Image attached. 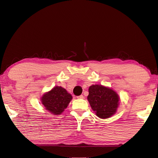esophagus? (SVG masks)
Segmentation results:
<instances>
[{
    "mask_svg": "<svg viewBox=\"0 0 158 158\" xmlns=\"http://www.w3.org/2000/svg\"><path fill=\"white\" fill-rule=\"evenodd\" d=\"M84 95H79V96H77V98H78V99H84Z\"/></svg>",
    "mask_w": 158,
    "mask_h": 158,
    "instance_id": "34e87169",
    "label": "esophagus"
}]
</instances>
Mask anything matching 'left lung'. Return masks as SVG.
I'll return each mask as SVG.
<instances>
[{
  "label": "left lung",
  "mask_w": 158,
  "mask_h": 158,
  "mask_svg": "<svg viewBox=\"0 0 158 158\" xmlns=\"http://www.w3.org/2000/svg\"><path fill=\"white\" fill-rule=\"evenodd\" d=\"M88 100L97 116L107 118L115 113L119 98L113 89L102 85H92L89 88Z\"/></svg>",
  "instance_id": "obj_1"
}]
</instances>
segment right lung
<instances>
[{"mask_svg":"<svg viewBox=\"0 0 158 158\" xmlns=\"http://www.w3.org/2000/svg\"><path fill=\"white\" fill-rule=\"evenodd\" d=\"M72 98V95L64 88L55 86L43 95L41 102L52 114H60L68 107Z\"/></svg>","mask_w":158,"mask_h":158,"instance_id":"obj_1","label":"right lung"}]
</instances>
